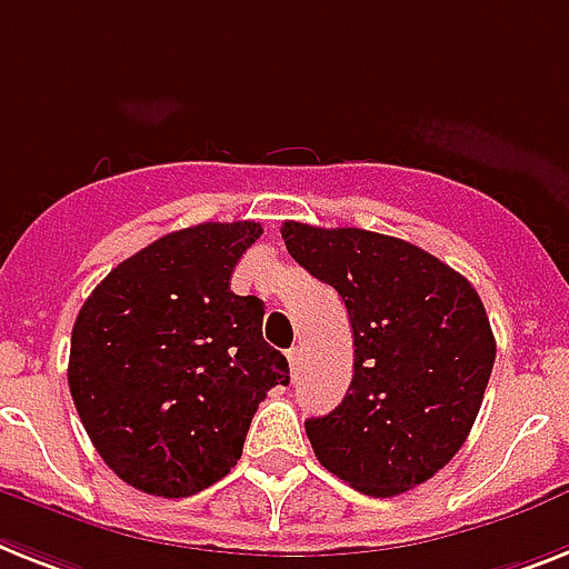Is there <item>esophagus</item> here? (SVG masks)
Here are the masks:
<instances>
[{
    "mask_svg": "<svg viewBox=\"0 0 569 569\" xmlns=\"http://www.w3.org/2000/svg\"><path fill=\"white\" fill-rule=\"evenodd\" d=\"M288 360H290V372H299V366H302V349L296 346V349L288 351Z\"/></svg>",
    "mask_w": 569,
    "mask_h": 569,
    "instance_id": "esophagus-1",
    "label": "esophagus"
}]
</instances>
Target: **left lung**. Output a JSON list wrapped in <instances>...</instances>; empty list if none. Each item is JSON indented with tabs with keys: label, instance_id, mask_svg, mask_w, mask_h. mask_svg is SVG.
I'll list each match as a JSON object with an SVG mask.
<instances>
[{
	"label": "left lung",
	"instance_id": "left-lung-1",
	"mask_svg": "<svg viewBox=\"0 0 569 569\" xmlns=\"http://www.w3.org/2000/svg\"><path fill=\"white\" fill-rule=\"evenodd\" d=\"M281 238L342 296L355 335L349 392L328 416L305 421L319 465L372 497L421 486L465 445L495 369L480 293L392 234L288 220Z\"/></svg>",
	"mask_w": 569,
	"mask_h": 569
}]
</instances>
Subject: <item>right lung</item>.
<instances>
[{"label": "right lung", "instance_id": "obj_1", "mask_svg": "<svg viewBox=\"0 0 569 569\" xmlns=\"http://www.w3.org/2000/svg\"><path fill=\"white\" fill-rule=\"evenodd\" d=\"M261 223H197L110 270L72 328L69 392L112 471L157 497H191L241 459L258 403L288 387L261 335L264 302L229 279Z\"/></svg>", "mask_w": 569, "mask_h": 569}]
</instances>
